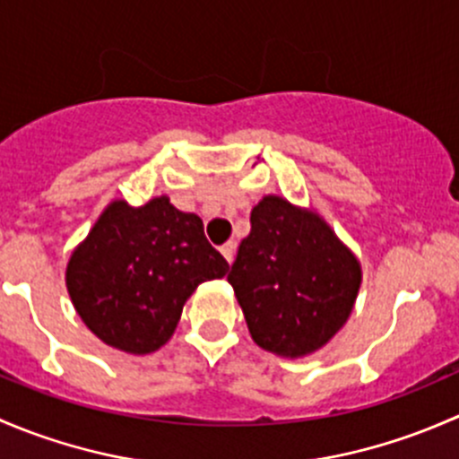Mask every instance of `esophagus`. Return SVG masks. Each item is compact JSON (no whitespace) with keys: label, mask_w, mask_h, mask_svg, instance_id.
<instances>
[{"label":"esophagus","mask_w":459,"mask_h":459,"mask_svg":"<svg viewBox=\"0 0 459 459\" xmlns=\"http://www.w3.org/2000/svg\"><path fill=\"white\" fill-rule=\"evenodd\" d=\"M220 251H221V255L226 257V262H229V264L233 262V257H235V242H233V239H229L226 244H221Z\"/></svg>","instance_id":"1"}]
</instances>
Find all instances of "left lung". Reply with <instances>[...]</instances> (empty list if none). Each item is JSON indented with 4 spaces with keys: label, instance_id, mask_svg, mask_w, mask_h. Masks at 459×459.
Returning <instances> with one entry per match:
<instances>
[{
    "label": "left lung",
    "instance_id": "left-lung-1",
    "mask_svg": "<svg viewBox=\"0 0 459 459\" xmlns=\"http://www.w3.org/2000/svg\"><path fill=\"white\" fill-rule=\"evenodd\" d=\"M362 271L316 212L268 195L251 211L229 284L255 344L284 358L322 349L351 316Z\"/></svg>",
    "mask_w": 459,
    "mask_h": 459
}]
</instances>
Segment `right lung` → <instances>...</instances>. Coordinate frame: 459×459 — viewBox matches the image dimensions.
<instances>
[{
    "mask_svg": "<svg viewBox=\"0 0 459 459\" xmlns=\"http://www.w3.org/2000/svg\"><path fill=\"white\" fill-rule=\"evenodd\" d=\"M226 271L229 262L208 244L195 212L178 211L169 197L140 208L119 200L75 248L66 286L101 342L143 355L170 340L193 290Z\"/></svg>",
    "mask_w": 459,
    "mask_h": 459,
    "instance_id": "right-lung-1",
    "label": "right lung"
}]
</instances>
